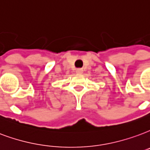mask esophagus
I'll use <instances>...</instances> for the list:
<instances>
[{
  "instance_id": "34e87169",
  "label": "esophagus",
  "mask_w": 150,
  "mask_h": 150,
  "mask_svg": "<svg viewBox=\"0 0 150 150\" xmlns=\"http://www.w3.org/2000/svg\"><path fill=\"white\" fill-rule=\"evenodd\" d=\"M75 72H76L77 74H82V73L83 72V70L81 69V68H79V69H76Z\"/></svg>"
}]
</instances>
